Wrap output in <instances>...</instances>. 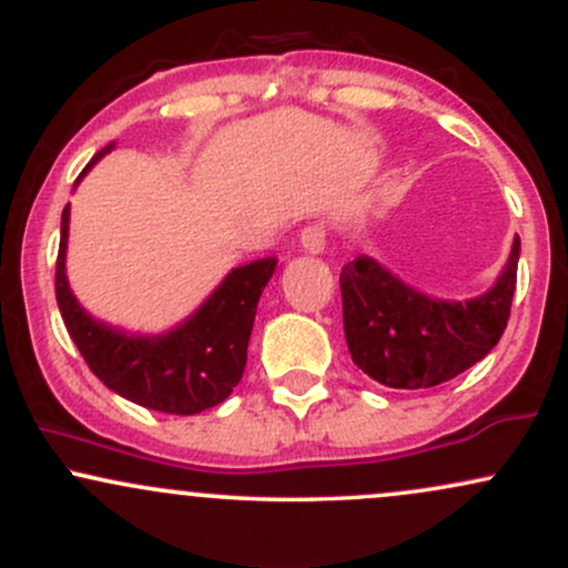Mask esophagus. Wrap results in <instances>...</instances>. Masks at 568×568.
<instances>
[{
	"label": "esophagus",
	"instance_id": "esophagus-1",
	"mask_svg": "<svg viewBox=\"0 0 568 568\" xmlns=\"http://www.w3.org/2000/svg\"><path fill=\"white\" fill-rule=\"evenodd\" d=\"M298 243L306 253H323L325 251V230L321 224L304 226L302 234H298Z\"/></svg>",
	"mask_w": 568,
	"mask_h": 568
}]
</instances>
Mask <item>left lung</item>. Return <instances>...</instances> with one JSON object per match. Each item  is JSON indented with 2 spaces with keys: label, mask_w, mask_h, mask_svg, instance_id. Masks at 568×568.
Listing matches in <instances>:
<instances>
[{
  "label": "left lung",
  "mask_w": 568,
  "mask_h": 568,
  "mask_svg": "<svg viewBox=\"0 0 568 568\" xmlns=\"http://www.w3.org/2000/svg\"><path fill=\"white\" fill-rule=\"evenodd\" d=\"M518 258L515 234L491 288L465 302L429 296L366 253L352 258L338 275L352 363L393 389H425L459 376L505 334Z\"/></svg>",
  "instance_id": "left-lung-1"
}]
</instances>
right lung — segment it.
Wrapping results in <instances>:
<instances>
[{"instance_id":"right-lung-1","label":"right lung","mask_w":568,"mask_h":568,"mask_svg":"<svg viewBox=\"0 0 568 568\" xmlns=\"http://www.w3.org/2000/svg\"><path fill=\"white\" fill-rule=\"evenodd\" d=\"M112 149L114 143H109L88 162L74 189ZM69 219L71 205L61 213L55 298L90 371L125 400L162 414L192 416L226 400L243 379L256 306L275 275L277 258L234 266L192 315L160 334H141L98 321L74 296L67 277Z\"/></svg>"}]
</instances>
